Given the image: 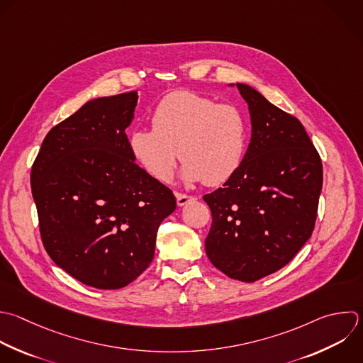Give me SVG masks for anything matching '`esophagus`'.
Wrapping results in <instances>:
<instances>
[{"instance_id":"esophagus-1","label":"esophagus","mask_w":363,"mask_h":363,"mask_svg":"<svg viewBox=\"0 0 363 363\" xmlns=\"http://www.w3.org/2000/svg\"><path fill=\"white\" fill-rule=\"evenodd\" d=\"M176 200H177V206L183 207L187 203H190L191 200H194L193 196H187V194H182V193H176Z\"/></svg>"}]
</instances>
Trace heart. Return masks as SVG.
Instances as JSON below:
<instances>
[{"instance_id": "heart-1", "label": "heart", "mask_w": 363, "mask_h": 363, "mask_svg": "<svg viewBox=\"0 0 363 363\" xmlns=\"http://www.w3.org/2000/svg\"><path fill=\"white\" fill-rule=\"evenodd\" d=\"M153 129L129 135V150L153 179L167 183L180 155L187 183L220 186L240 169L247 150V121L240 108L190 91L164 96L153 111Z\"/></svg>"}]
</instances>
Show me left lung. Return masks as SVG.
Segmentation results:
<instances>
[{
    "label": "left lung",
    "mask_w": 363,
    "mask_h": 363,
    "mask_svg": "<svg viewBox=\"0 0 363 363\" xmlns=\"http://www.w3.org/2000/svg\"><path fill=\"white\" fill-rule=\"evenodd\" d=\"M237 88L248 105L251 140L237 173L203 197L213 216L204 244L216 268L254 282L286 265L311 237L322 162L296 118L254 88Z\"/></svg>",
    "instance_id": "1"
}]
</instances>
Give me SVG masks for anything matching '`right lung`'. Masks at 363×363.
Wrapping results in <instances>:
<instances>
[{
	"label": "right lung",
	"mask_w": 363,
	"mask_h": 363,
	"mask_svg": "<svg viewBox=\"0 0 363 363\" xmlns=\"http://www.w3.org/2000/svg\"><path fill=\"white\" fill-rule=\"evenodd\" d=\"M138 92L86 102L45 136L31 189L44 247L71 277L119 289L152 262L176 197L135 163L125 129Z\"/></svg>",
	"instance_id": "add662e5"
}]
</instances>
